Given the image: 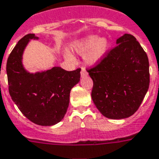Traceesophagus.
Masks as SVG:
<instances>
[{
  "instance_id": "1",
  "label": "esophagus",
  "mask_w": 159,
  "mask_h": 159,
  "mask_svg": "<svg viewBox=\"0 0 159 159\" xmlns=\"http://www.w3.org/2000/svg\"><path fill=\"white\" fill-rule=\"evenodd\" d=\"M88 72L86 71V70H84V69H82V70H81V76H82V77H83V76H88Z\"/></svg>"
}]
</instances>
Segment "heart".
Here are the masks:
<instances>
[{
  "label": "heart",
  "instance_id": "1",
  "mask_svg": "<svg viewBox=\"0 0 159 159\" xmlns=\"http://www.w3.org/2000/svg\"><path fill=\"white\" fill-rule=\"evenodd\" d=\"M73 49L78 55H84L87 64L96 65L104 58L109 49V41L105 37L98 35H88L76 40Z\"/></svg>",
  "mask_w": 159,
  "mask_h": 159
}]
</instances>
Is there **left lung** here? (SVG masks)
<instances>
[{
	"mask_svg": "<svg viewBox=\"0 0 159 159\" xmlns=\"http://www.w3.org/2000/svg\"><path fill=\"white\" fill-rule=\"evenodd\" d=\"M88 72L93 82L92 99L109 119L132 116L148 90V58L131 34H125L117 39L116 46Z\"/></svg>",
	"mask_w": 159,
	"mask_h": 159,
	"instance_id": "left-lung-1",
	"label": "left lung"
}]
</instances>
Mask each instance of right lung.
<instances>
[{
  "mask_svg": "<svg viewBox=\"0 0 159 159\" xmlns=\"http://www.w3.org/2000/svg\"><path fill=\"white\" fill-rule=\"evenodd\" d=\"M34 34L22 38L7 62L9 93L24 116L34 124L50 126L64 118L70 102V92L79 83L81 69L68 71L55 66L30 73L23 67V55Z\"/></svg>",
  "mask_w": 159,
  "mask_h": 159,
  "instance_id": "add662e5",
  "label": "right lung"
}]
</instances>
